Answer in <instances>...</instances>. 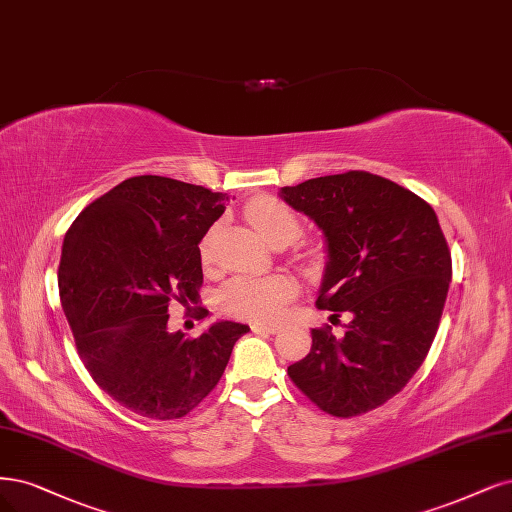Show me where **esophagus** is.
Wrapping results in <instances>:
<instances>
[{
    "label": "esophagus",
    "instance_id": "obj_1",
    "mask_svg": "<svg viewBox=\"0 0 512 512\" xmlns=\"http://www.w3.org/2000/svg\"><path fill=\"white\" fill-rule=\"evenodd\" d=\"M252 330H260V332H269V334H275L279 330L277 324H264V322H254L252 324Z\"/></svg>",
    "mask_w": 512,
    "mask_h": 512
}]
</instances>
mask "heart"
Segmentation results:
<instances>
[{
	"label": "heart",
	"instance_id": "obj_1",
	"mask_svg": "<svg viewBox=\"0 0 512 512\" xmlns=\"http://www.w3.org/2000/svg\"><path fill=\"white\" fill-rule=\"evenodd\" d=\"M245 216L269 243H292L301 235V218L277 197L262 195L245 205ZM201 256L209 260V237L201 243ZM294 294V284L284 275H237L220 290L226 313L250 320H275Z\"/></svg>",
	"mask_w": 512,
	"mask_h": 512
}]
</instances>
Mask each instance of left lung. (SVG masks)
<instances>
[{"instance_id":"left-lung-1","label":"left lung","mask_w":512,"mask_h":512,"mask_svg":"<svg viewBox=\"0 0 512 512\" xmlns=\"http://www.w3.org/2000/svg\"><path fill=\"white\" fill-rule=\"evenodd\" d=\"M326 239L315 305L349 315L343 337L311 330V351L288 366L294 385L334 417L373 411L424 364L451 281V254L434 209L368 171L281 188Z\"/></svg>"}]
</instances>
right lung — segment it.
Masks as SVG:
<instances>
[{"instance_id":"obj_1","label":"right lung","mask_w":512,"mask_h":512,"mask_svg":"<svg viewBox=\"0 0 512 512\" xmlns=\"http://www.w3.org/2000/svg\"><path fill=\"white\" fill-rule=\"evenodd\" d=\"M222 192L137 175L82 209L63 239L59 294L78 356L122 407L180 419L218 385L250 326L211 324L201 337L171 332L169 305L199 301V243L224 214ZM209 311L199 307V320Z\"/></svg>"}]
</instances>
